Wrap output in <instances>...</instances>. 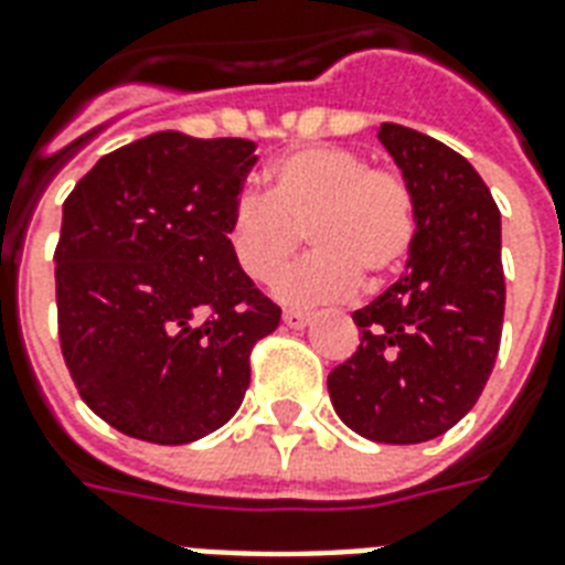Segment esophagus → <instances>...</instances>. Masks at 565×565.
I'll return each mask as SVG.
<instances>
[{
  "label": "esophagus",
  "mask_w": 565,
  "mask_h": 565,
  "mask_svg": "<svg viewBox=\"0 0 565 565\" xmlns=\"http://www.w3.org/2000/svg\"><path fill=\"white\" fill-rule=\"evenodd\" d=\"M308 322H311V313L284 311V326H287V329H305Z\"/></svg>",
  "instance_id": "34e87169"
}]
</instances>
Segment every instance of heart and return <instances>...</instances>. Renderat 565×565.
<instances>
[{"mask_svg":"<svg viewBox=\"0 0 565 565\" xmlns=\"http://www.w3.org/2000/svg\"><path fill=\"white\" fill-rule=\"evenodd\" d=\"M236 266L266 284L308 236L313 252L275 290L292 305L347 299L359 278L379 287L406 266L417 239L415 195L394 168L359 150L311 145L266 168V195L239 192L225 225Z\"/></svg>","mask_w":565,"mask_h":565,"instance_id":"1","label":"heart"}]
</instances>
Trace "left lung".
Listing matches in <instances>:
<instances>
[{
    "instance_id": "obj_1",
    "label": "left lung",
    "mask_w": 565,
    "mask_h": 565,
    "mask_svg": "<svg viewBox=\"0 0 565 565\" xmlns=\"http://www.w3.org/2000/svg\"><path fill=\"white\" fill-rule=\"evenodd\" d=\"M412 186L417 239L406 273L352 313L361 343L329 373L343 424L379 445L445 436L483 394L503 329L501 210L473 166L441 141L382 124Z\"/></svg>"
}]
</instances>
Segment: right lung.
<instances>
[{"mask_svg":"<svg viewBox=\"0 0 565 565\" xmlns=\"http://www.w3.org/2000/svg\"><path fill=\"white\" fill-rule=\"evenodd\" d=\"M254 148L153 132L106 153L64 201L58 343L79 397L124 436L189 445L225 426L254 343L281 322L225 236Z\"/></svg>","mask_w":565,"mask_h":565,"instance_id":"right-lung-1","label":"right lung"}]
</instances>
